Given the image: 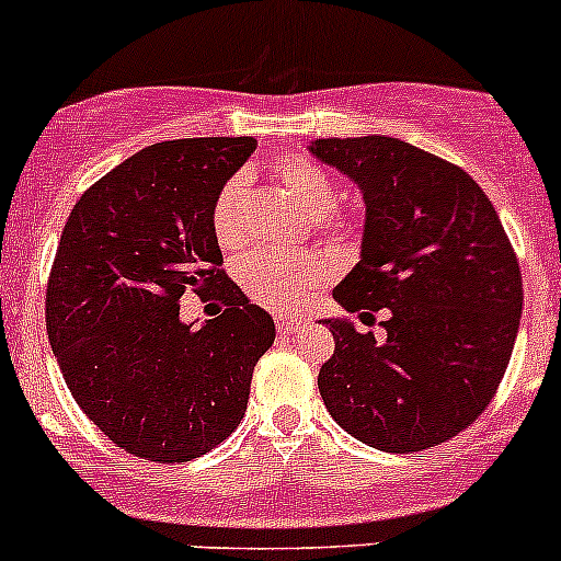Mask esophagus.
<instances>
[{
    "instance_id": "34e87169",
    "label": "esophagus",
    "mask_w": 561,
    "mask_h": 561,
    "mask_svg": "<svg viewBox=\"0 0 561 561\" xmlns=\"http://www.w3.org/2000/svg\"><path fill=\"white\" fill-rule=\"evenodd\" d=\"M304 323H307V320H301L298 314H276V329H279L282 334H296V331L304 329Z\"/></svg>"
}]
</instances>
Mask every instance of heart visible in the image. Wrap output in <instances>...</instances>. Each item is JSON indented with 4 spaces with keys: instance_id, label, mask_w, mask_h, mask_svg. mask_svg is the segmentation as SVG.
I'll list each match as a JSON object with an SVG mask.
<instances>
[{
    "instance_id": "obj_1",
    "label": "heart",
    "mask_w": 561,
    "mask_h": 561,
    "mask_svg": "<svg viewBox=\"0 0 561 561\" xmlns=\"http://www.w3.org/2000/svg\"><path fill=\"white\" fill-rule=\"evenodd\" d=\"M274 178L309 219H325L336 205V186L320 167L301 156H285L274 164ZM243 178H230L216 194L210 227L221 249L241 243ZM331 265L320 254L254 252L238 263V279L252 301L268 309L304 307L320 285L329 279Z\"/></svg>"
}]
</instances>
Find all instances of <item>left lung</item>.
<instances>
[{"label":"left lung","instance_id":"left-lung-1","mask_svg":"<svg viewBox=\"0 0 561 561\" xmlns=\"http://www.w3.org/2000/svg\"><path fill=\"white\" fill-rule=\"evenodd\" d=\"M307 150L364 199L362 252L334 301L389 309L380 342L345 314L323 320L336 347L320 397L367 447L405 455L449 442L485 411L518 336L524 287L496 208L460 167L394 136Z\"/></svg>","mask_w":561,"mask_h":561}]
</instances>
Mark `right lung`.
<instances>
[{"label":"right lung","instance_id":"obj_1","mask_svg":"<svg viewBox=\"0 0 561 561\" xmlns=\"http://www.w3.org/2000/svg\"><path fill=\"white\" fill-rule=\"evenodd\" d=\"M252 136L139 150L81 194L59 238L46 329L70 394L136 458L183 463L238 425L274 320L227 279L210 227L216 194L254 153ZM228 304L180 318L183 291Z\"/></svg>","mask_w":561,"mask_h":561}]
</instances>
